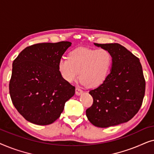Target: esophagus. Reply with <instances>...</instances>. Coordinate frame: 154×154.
Listing matches in <instances>:
<instances>
[{
  "instance_id": "obj_1",
  "label": "esophagus",
  "mask_w": 154,
  "mask_h": 154,
  "mask_svg": "<svg viewBox=\"0 0 154 154\" xmlns=\"http://www.w3.org/2000/svg\"><path fill=\"white\" fill-rule=\"evenodd\" d=\"M83 90H82L80 88L77 87L75 88V94H76V95H80V94L83 93Z\"/></svg>"
}]
</instances>
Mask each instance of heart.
<instances>
[{
  "label": "heart",
  "mask_w": 154,
  "mask_h": 154,
  "mask_svg": "<svg viewBox=\"0 0 154 154\" xmlns=\"http://www.w3.org/2000/svg\"><path fill=\"white\" fill-rule=\"evenodd\" d=\"M112 56L105 49L79 48L59 60L58 71L65 81L73 83L81 77L83 85L100 87L106 81L112 66Z\"/></svg>",
  "instance_id": "b5f03b06"
}]
</instances>
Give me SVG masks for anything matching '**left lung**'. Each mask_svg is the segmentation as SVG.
<instances>
[{
  "mask_svg": "<svg viewBox=\"0 0 154 154\" xmlns=\"http://www.w3.org/2000/svg\"><path fill=\"white\" fill-rule=\"evenodd\" d=\"M110 52L112 66L106 81L89 93L93 104L86 110L96 127L108 128L126 123L142 106L145 79L140 60L119 43H94Z\"/></svg>",
  "mask_w": 154,
  "mask_h": 154,
  "instance_id": "obj_1",
  "label": "left lung"
}]
</instances>
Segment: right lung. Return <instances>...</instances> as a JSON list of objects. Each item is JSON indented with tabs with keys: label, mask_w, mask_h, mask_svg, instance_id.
<instances>
[{
	"label": "right lung",
	"mask_w": 154,
	"mask_h": 154,
	"mask_svg": "<svg viewBox=\"0 0 154 154\" xmlns=\"http://www.w3.org/2000/svg\"><path fill=\"white\" fill-rule=\"evenodd\" d=\"M71 45L69 41L29 46L12 63L9 90L12 104L26 121L50 125L60 118L75 87L62 79L59 60Z\"/></svg>",
	"instance_id": "obj_1"
}]
</instances>
